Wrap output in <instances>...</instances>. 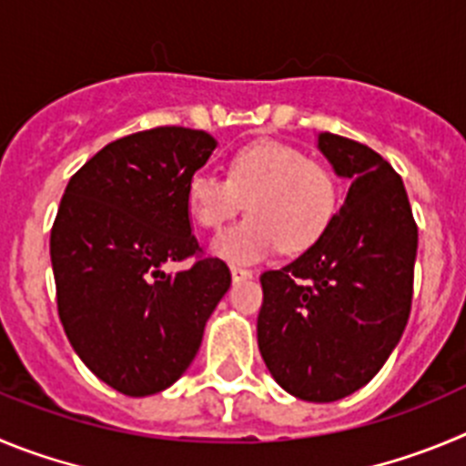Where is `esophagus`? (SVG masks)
<instances>
[{"label":"esophagus","mask_w":466,"mask_h":466,"mask_svg":"<svg viewBox=\"0 0 466 466\" xmlns=\"http://www.w3.org/2000/svg\"><path fill=\"white\" fill-rule=\"evenodd\" d=\"M229 271H232V279H234V280L253 279V271L246 269V267H237V264H232V267H229Z\"/></svg>","instance_id":"34e87169"}]
</instances>
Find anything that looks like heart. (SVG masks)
<instances>
[{"label": "heart", "instance_id": "1", "mask_svg": "<svg viewBox=\"0 0 466 466\" xmlns=\"http://www.w3.org/2000/svg\"><path fill=\"white\" fill-rule=\"evenodd\" d=\"M186 204L199 228L216 232L241 211H248L213 241L229 262H258L283 246L299 253L318 241L339 207V181L322 162L274 141L237 150L225 178L195 174L187 181Z\"/></svg>", "mask_w": 466, "mask_h": 466}]
</instances>
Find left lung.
<instances>
[{"label":"left lung","mask_w":466,"mask_h":466,"mask_svg":"<svg viewBox=\"0 0 466 466\" xmlns=\"http://www.w3.org/2000/svg\"><path fill=\"white\" fill-rule=\"evenodd\" d=\"M318 148L350 187L311 248L259 276L258 346L285 392L325 404L367 385L400 343L418 228L400 174L376 150L329 132Z\"/></svg>","instance_id":"8db88e82"}]
</instances>
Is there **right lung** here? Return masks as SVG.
I'll list each match as a JSON object with an SVG mask.
<instances>
[{
    "instance_id": "add662e5",
    "label": "right lung",
    "mask_w": 466,
    "mask_h": 466,
    "mask_svg": "<svg viewBox=\"0 0 466 466\" xmlns=\"http://www.w3.org/2000/svg\"><path fill=\"white\" fill-rule=\"evenodd\" d=\"M202 129L155 127L104 146L71 176L50 229L57 313L92 374L129 397L190 367L232 274L199 255L186 187L216 150ZM197 257L167 275V261Z\"/></svg>"
}]
</instances>
